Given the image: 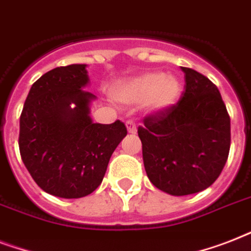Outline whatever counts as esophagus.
I'll return each mask as SVG.
<instances>
[{
  "label": "esophagus",
  "instance_id": "obj_1",
  "mask_svg": "<svg viewBox=\"0 0 251 251\" xmlns=\"http://www.w3.org/2000/svg\"><path fill=\"white\" fill-rule=\"evenodd\" d=\"M125 125H126V129H127V131H129L130 134L137 133V125H135L133 121H126Z\"/></svg>",
  "mask_w": 251,
  "mask_h": 251
}]
</instances>
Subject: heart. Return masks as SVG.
I'll return each instance as SVG.
<instances>
[{"label": "heart", "instance_id": "obj_1", "mask_svg": "<svg viewBox=\"0 0 251 251\" xmlns=\"http://www.w3.org/2000/svg\"><path fill=\"white\" fill-rule=\"evenodd\" d=\"M181 88L177 76L151 72L120 84L114 91V98L124 104L145 102L150 110L161 112L175 105L181 95Z\"/></svg>", "mask_w": 251, "mask_h": 251}]
</instances>
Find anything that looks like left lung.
Wrapping results in <instances>:
<instances>
[{
	"label": "left lung",
	"instance_id": "1",
	"mask_svg": "<svg viewBox=\"0 0 251 251\" xmlns=\"http://www.w3.org/2000/svg\"><path fill=\"white\" fill-rule=\"evenodd\" d=\"M181 70L186 82L181 100L150 114L138 129L147 177L176 197L211 186L230 147V118L218 87L193 69Z\"/></svg>",
	"mask_w": 251,
	"mask_h": 251
}]
</instances>
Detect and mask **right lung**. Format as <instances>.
<instances>
[{"mask_svg":"<svg viewBox=\"0 0 251 251\" xmlns=\"http://www.w3.org/2000/svg\"><path fill=\"white\" fill-rule=\"evenodd\" d=\"M88 84L87 65L53 69L32 84L22 110V160L33 181L54 197L82 198L96 190L127 134L121 121H92L96 96L84 90Z\"/></svg>","mask_w":251,"mask_h":251,"instance_id":"right-lung-1","label":"right lung"}]
</instances>
